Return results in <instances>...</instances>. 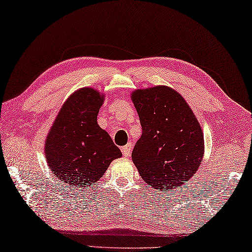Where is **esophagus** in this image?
Wrapping results in <instances>:
<instances>
[{
    "mask_svg": "<svg viewBox=\"0 0 252 252\" xmlns=\"http://www.w3.org/2000/svg\"><path fill=\"white\" fill-rule=\"evenodd\" d=\"M131 148H132V145L130 143L125 145V146H122V148H121L122 154L125 155V157H129L130 153H131Z\"/></svg>",
    "mask_w": 252,
    "mask_h": 252,
    "instance_id": "1",
    "label": "esophagus"
}]
</instances>
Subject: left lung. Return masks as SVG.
I'll list each match as a JSON object with an SVG mask.
<instances>
[{
    "label": "left lung",
    "instance_id": "left-lung-1",
    "mask_svg": "<svg viewBox=\"0 0 252 252\" xmlns=\"http://www.w3.org/2000/svg\"><path fill=\"white\" fill-rule=\"evenodd\" d=\"M142 135L132 161L142 180L154 189L172 190L198 170L204 154V134L184 98L165 86L132 94Z\"/></svg>",
    "mask_w": 252,
    "mask_h": 252
}]
</instances>
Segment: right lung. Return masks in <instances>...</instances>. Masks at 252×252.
Returning a JSON list of instances; mask_svg holds the SVG:
<instances>
[{"instance_id":"1","label":"right lung","mask_w":252,"mask_h":252,"mask_svg":"<svg viewBox=\"0 0 252 252\" xmlns=\"http://www.w3.org/2000/svg\"><path fill=\"white\" fill-rule=\"evenodd\" d=\"M103 95L93 88H82L63 103L45 143V155L53 174L63 184L84 189L95 184L121 151L97 116Z\"/></svg>"}]
</instances>
